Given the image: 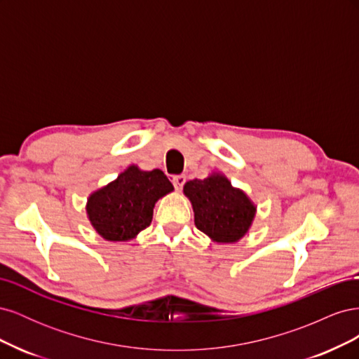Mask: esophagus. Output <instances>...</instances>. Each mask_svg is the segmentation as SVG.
I'll use <instances>...</instances> for the list:
<instances>
[{"instance_id": "esophagus-1", "label": "esophagus", "mask_w": 359, "mask_h": 359, "mask_svg": "<svg viewBox=\"0 0 359 359\" xmlns=\"http://www.w3.org/2000/svg\"><path fill=\"white\" fill-rule=\"evenodd\" d=\"M172 184H173V187H175L177 190H181L184 184H186V177H184V175L172 177Z\"/></svg>"}]
</instances>
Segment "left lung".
I'll list each match as a JSON object with an SVG mask.
<instances>
[{
  "label": "left lung",
  "instance_id": "left-lung-1",
  "mask_svg": "<svg viewBox=\"0 0 359 359\" xmlns=\"http://www.w3.org/2000/svg\"><path fill=\"white\" fill-rule=\"evenodd\" d=\"M194 211V224L215 243H236L247 233L256 206L241 190L219 173L184 186Z\"/></svg>",
  "mask_w": 359,
  "mask_h": 359
}]
</instances>
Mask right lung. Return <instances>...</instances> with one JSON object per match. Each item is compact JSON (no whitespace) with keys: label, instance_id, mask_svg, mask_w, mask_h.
Here are the masks:
<instances>
[{"label":"right lung","instance_id":"add662e5","mask_svg":"<svg viewBox=\"0 0 359 359\" xmlns=\"http://www.w3.org/2000/svg\"><path fill=\"white\" fill-rule=\"evenodd\" d=\"M173 190L160 169L130 166L115 181L94 191L86 212L94 229L107 241H128L153 220L156 202Z\"/></svg>","mask_w":359,"mask_h":359}]
</instances>
